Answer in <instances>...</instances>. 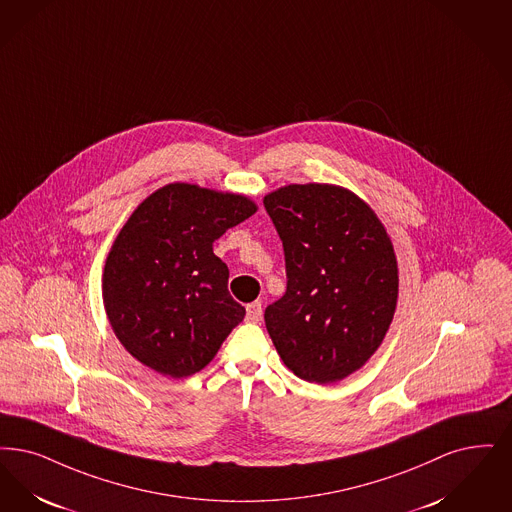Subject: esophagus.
<instances>
[{"label":"esophagus","instance_id":"obj_1","mask_svg":"<svg viewBox=\"0 0 512 512\" xmlns=\"http://www.w3.org/2000/svg\"><path fill=\"white\" fill-rule=\"evenodd\" d=\"M261 316H263V305L259 301L247 305V322L257 324V322H261Z\"/></svg>","mask_w":512,"mask_h":512}]
</instances>
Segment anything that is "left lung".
<instances>
[{
    "label": "left lung",
    "mask_w": 512,
    "mask_h": 512,
    "mask_svg": "<svg viewBox=\"0 0 512 512\" xmlns=\"http://www.w3.org/2000/svg\"><path fill=\"white\" fill-rule=\"evenodd\" d=\"M286 255L287 289L268 305V335L297 377L328 385L383 343L398 301L394 247L375 211L335 184L266 194Z\"/></svg>",
    "instance_id": "obj_1"
}]
</instances>
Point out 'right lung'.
I'll list each match as a JSON object with an SVG mask.
<instances>
[{
  "mask_svg": "<svg viewBox=\"0 0 512 512\" xmlns=\"http://www.w3.org/2000/svg\"><path fill=\"white\" fill-rule=\"evenodd\" d=\"M255 211L242 194L171 183L131 213L106 257L103 301L116 337L146 368L194 375L244 320L213 244Z\"/></svg>",
  "mask_w": 512,
  "mask_h": 512,
  "instance_id": "obj_1",
  "label": "right lung"
}]
</instances>
